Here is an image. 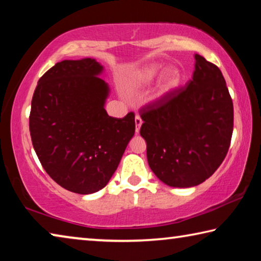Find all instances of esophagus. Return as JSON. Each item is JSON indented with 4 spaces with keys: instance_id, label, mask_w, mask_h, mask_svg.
<instances>
[{
    "instance_id": "1",
    "label": "esophagus",
    "mask_w": 261,
    "mask_h": 261,
    "mask_svg": "<svg viewBox=\"0 0 261 261\" xmlns=\"http://www.w3.org/2000/svg\"><path fill=\"white\" fill-rule=\"evenodd\" d=\"M135 122H136V132L138 134L140 126H141V123H143V120H141V117L139 116V115H136Z\"/></svg>"
}]
</instances>
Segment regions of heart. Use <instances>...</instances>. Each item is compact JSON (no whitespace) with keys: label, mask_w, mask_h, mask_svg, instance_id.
I'll use <instances>...</instances> for the list:
<instances>
[{"label":"heart","mask_w":261,"mask_h":261,"mask_svg":"<svg viewBox=\"0 0 261 261\" xmlns=\"http://www.w3.org/2000/svg\"><path fill=\"white\" fill-rule=\"evenodd\" d=\"M161 71V67H159L156 64H149L146 67L139 69L138 71H136L131 77V84L136 86L145 85V84L151 83L152 81L156 78V76ZM180 82V73L177 69H169L163 73L160 82V91L167 92L170 91L171 88H174L178 85Z\"/></svg>","instance_id":"1"}]
</instances>
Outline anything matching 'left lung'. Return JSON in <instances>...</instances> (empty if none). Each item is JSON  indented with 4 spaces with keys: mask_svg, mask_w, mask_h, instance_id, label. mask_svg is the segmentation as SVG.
Masks as SVG:
<instances>
[{
    "mask_svg": "<svg viewBox=\"0 0 261 261\" xmlns=\"http://www.w3.org/2000/svg\"><path fill=\"white\" fill-rule=\"evenodd\" d=\"M193 77L139 109L148 165L174 188L205 182L226 158L233 129V106L221 70L194 56Z\"/></svg>",
    "mask_w": 261,
    "mask_h": 261,
    "instance_id": "1",
    "label": "left lung"
}]
</instances>
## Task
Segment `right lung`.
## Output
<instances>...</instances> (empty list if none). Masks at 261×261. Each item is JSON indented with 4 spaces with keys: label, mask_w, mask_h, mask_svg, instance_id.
I'll use <instances>...</instances> for the list:
<instances>
[{
    "label": "right lung",
    "mask_w": 261,
    "mask_h": 261,
    "mask_svg": "<svg viewBox=\"0 0 261 261\" xmlns=\"http://www.w3.org/2000/svg\"><path fill=\"white\" fill-rule=\"evenodd\" d=\"M94 59L57 62L39 79L30 113V134L43 169L62 188L99 191L116 170L135 135V114L109 116L108 85Z\"/></svg>",
    "instance_id": "1"
}]
</instances>
